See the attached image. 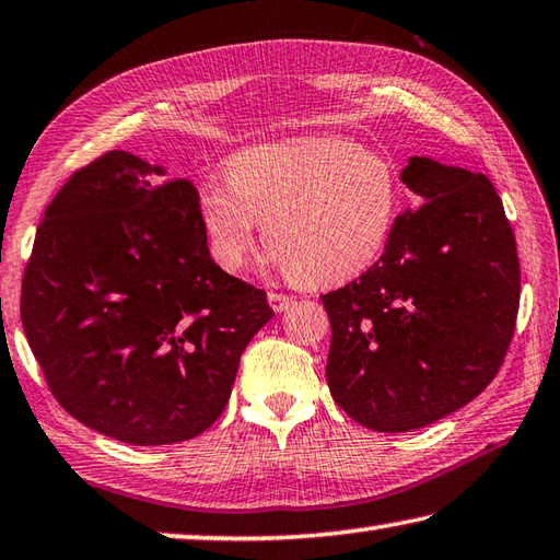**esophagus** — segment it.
<instances>
[{"mask_svg":"<svg viewBox=\"0 0 560 560\" xmlns=\"http://www.w3.org/2000/svg\"><path fill=\"white\" fill-rule=\"evenodd\" d=\"M268 302L276 312H284L292 304V298H290V294H284V292H268Z\"/></svg>","mask_w":560,"mask_h":560,"instance_id":"34e87169","label":"esophagus"}]
</instances>
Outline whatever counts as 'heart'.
Returning a JSON list of instances; mask_svg holds the SVG:
<instances>
[{
	"label": "heart",
	"mask_w": 560,
	"mask_h": 560,
	"mask_svg": "<svg viewBox=\"0 0 560 560\" xmlns=\"http://www.w3.org/2000/svg\"><path fill=\"white\" fill-rule=\"evenodd\" d=\"M402 212V183L385 153L336 136L260 143L226 163V180L197 189V214L221 268L241 270L266 221L268 258L307 284L361 276Z\"/></svg>",
	"instance_id": "heart-1"
}]
</instances>
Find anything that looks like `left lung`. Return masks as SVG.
<instances>
[{
    "label": "left lung",
    "instance_id": "1",
    "mask_svg": "<svg viewBox=\"0 0 560 560\" xmlns=\"http://www.w3.org/2000/svg\"><path fill=\"white\" fill-rule=\"evenodd\" d=\"M402 183L424 205L397 219L361 278L322 294L331 397L387 434L478 397L504 363L520 312V256L488 177L409 158Z\"/></svg>",
    "mask_w": 560,
    "mask_h": 560
}]
</instances>
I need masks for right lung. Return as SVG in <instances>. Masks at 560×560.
I'll return each instance as SVG.
<instances>
[{"label":"right lung","mask_w":560,"mask_h":560,"mask_svg":"<svg viewBox=\"0 0 560 560\" xmlns=\"http://www.w3.org/2000/svg\"><path fill=\"white\" fill-rule=\"evenodd\" d=\"M272 314L266 290L209 256L197 187L126 151L58 189L21 282V324L52 397L133 446L212 427Z\"/></svg>","instance_id":"obj_1"}]
</instances>
